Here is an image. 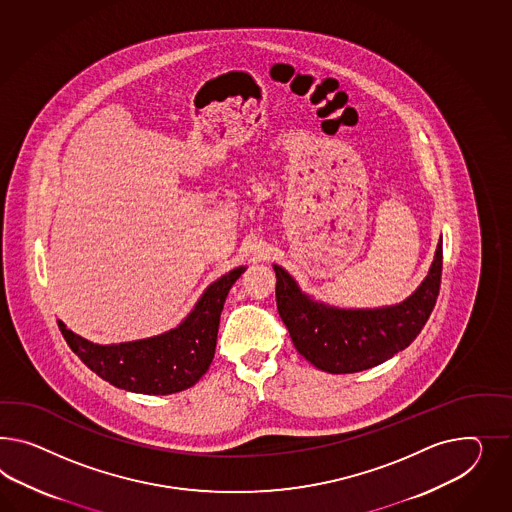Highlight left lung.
Here are the masks:
<instances>
[{"label":"left lung","instance_id":"obj_1","mask_svg":"<svg viewBox=\"0 0 512 512\" xmlns=\"http://www.w3.org/2000/svg\"><path fill=\"white\" fill-rule=\"evenodd\" d=\"M442 240L429 276L404 302L376 309H339L300 291L274 264L279 317L305 360L332 374L360 373L393 358L414 341L436 305L442 283Z\"/></svg>","mask_w":512,"mask_h":512}]
</instances>
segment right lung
Masks as SVG:
<instances>
[{
	"label": "right lung",
	"mask_w": 512,
	"mask_h": 512,
	"mask_svg": "<svg viewBox=\"0 0 512 512\" xmlns=\"http://www.w3.org/2000/svg\"><path fill=\"white\" fill-rule=\"evenodd\" d=\"M244 270L246 266H238L208 285L192 313L177 328L149 339L95 345L69 330L61 320H57V326L72 352L111 386L143 395L179 393L207 373L216 350L221 309Z\"/></svg>",
	"instance_id": "1"
}]
</instances>
